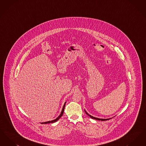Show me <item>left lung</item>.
I'll use <instances>...</instances> for the list:
<instances>
[{
	"instance_id": "8db88e82",
	"label": "left lung",
	"mask_w": 146,
	"mask_h": 146,
	"mask_svg": "<svg viewBox=\"0 0 146 146\" xmlns=\"http://www.w3.org/2000/svg\"><path fill=\"white\" fill-rule=\"evenodd\" d=\"M85 111V113L90 117V118H92V119H96V120H101V121H104V120H109L110 119H99V118H95V117H92V116H91V115H89L86 111Z\"/></svg>"
}]
</instances>
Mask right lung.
Segmentation results:
<instances>
[{"label":"right lung","instance_id":"right-lung-1","mask_svg":"<svg viewBox=\"0 0 146 146\" xmlns=\"http://www.w3.org/2000/svg\"><path fill=\"white\" fill-rule=\"evenodd\" d=\"M66 102L64 103V106H63V107L62 110V111H61L60 115L57 118H56L55 120H51V121H47V122L42 123V124H49V123H55L56 121H57L60 118H61V117L62 116L63 114V111H64V107H65V104H66Z\"/></svg>","mask_w":146,"mask_h":146}]
</instances>
